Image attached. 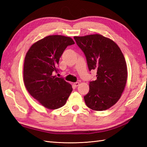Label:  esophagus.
<instances>
[{"label": "esophagus", "instance_id": "34e87169", "mask_svg": "<svg viewBox=\"0 0 147 147\" xmlns=\"http://www.w3.org/2000/svg\"><path fill=\"white\" fill-rule=\"evenodd\" d=\"M79 85H80V83H79V82H76V83H73V85H74V87L78 86Z\"/></svg>", "mask_w": 147, "mask_h": 147}]
</instances>
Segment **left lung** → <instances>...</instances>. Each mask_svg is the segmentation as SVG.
Returning <instances> with one entry per match:
<instances>
[{
	"mask_svg": "<svg viewBox=\"0 0 147 147\" xmlns=\"http://www.w3.org/2000/svg\"><path fill=\"white\" fill-rule=\"evenodd\" d=\"M85 54L89 71L96 70V80L90 82L89 92L84 96L92 110L105 111L120 98L127 81V65L118 45L98 34L74 36Z\"/></svg>",
	"mask_w": 147,
	"mask_h": 147,
	"instance_id": "1",
	"label": "left lung"
}]
</instances>
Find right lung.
Returning a JSON list of instances; mask_svg holds the SVG:
<instances>
[{
    "label": "right lung",
    "mask_w": 147,
    "mask_h": 147,
    "mask_svg": "<svg viewBox=\"0 0 147 147\" xmlns=\"http://www.w3.org/2000/svg\"><path fill=\"white\" fill-rule=\"evenodd\" d=\"M74 44L70 37L46 36L32 45L24 62L23 78L28 92L49 109H57L65 103L73 88L62 78L54 76L59 59L67 46Z\"/></svg>",
    "instance_id": "1"
}]
</instances>
